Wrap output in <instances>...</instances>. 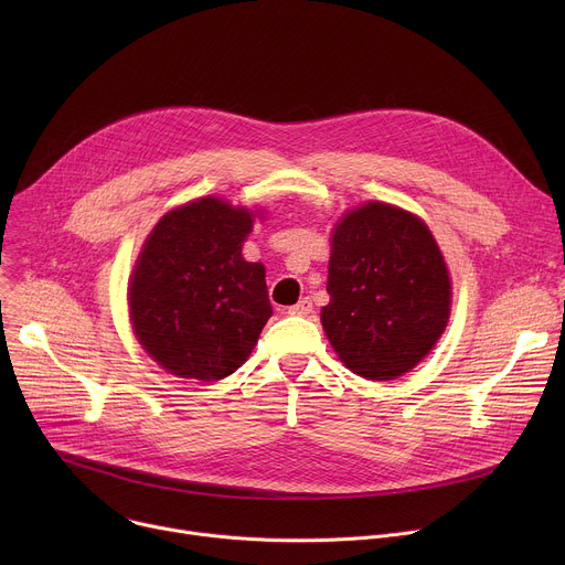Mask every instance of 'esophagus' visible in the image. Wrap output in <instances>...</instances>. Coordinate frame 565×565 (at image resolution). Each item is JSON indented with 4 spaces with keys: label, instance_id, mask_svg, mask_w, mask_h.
Segmentation results:
<instances>
[{
    "label": "esophagus",
    "instance_id": "34e87169",
    "mask_svg": "<svg viewBox=\"0 0 565 565\" xmlns=\"http://www.w3.org/2000/svg\"><path fill=\"white\" fill-rule=\"evenodd\" d=\"M310 312H312V301L308 297L288 308V315H310Z\"/></svg>",
    "mask_w": 565,
    "mask_h": 565
}]
</instances>
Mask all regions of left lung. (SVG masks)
I'll use <instances>...</instances> for the list:
<instances>
[{
  "label": "left lung",
  "mask_w": 565,
  "mask_h": 565,
  "mask_svg": "<svg viewBox=\"0 0 565 565\" xmlns=\"http://www.w3.org/2000/svg\"><path fill=\"white\" fill-rule=\"evenodd\" d=\"M321 327L338 358L366 380L412 371L445 333L451 281L434 234L416 214L369 201L331 236Z\"/></svg>",
  "instance_id": "left-lung-1"
}]
</instances>
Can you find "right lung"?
I'll return each mask as SVG.
<instances>
[{"label":"right lung","mask_w":565,"mask_h":565,"mask_svg":"<svg viewBox=\"0 0 565 565\" xmlns=\"http://www.w3.org/2000/svg\"><path fill=\"white\" fill-rule=\"evenodd\" d=\"M259 212L203 196L160 218L129 279L140 347L168 373L214 382L253 353L273 315L264 264L241 255Z\"/></svg>","instance_id":"1"}]
</instances>
